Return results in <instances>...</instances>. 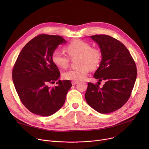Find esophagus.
Listing matches in <instances>:
<instances>
[{
  "label": "esophagus",
  "mask_w": 149,
  "mask_h": 149,
  "mask_svg": "<svg viewBox=\"0 0 149 149\" xmlns=\"http://www.w3.org/2000/svg\"><path fill=\"white\" fill-rule=\"evenodd\" d=\"M78 83H79V81H72V85H75V84H77Z\"/></svg>",
  "instance_id": "1"
}]
</instances>
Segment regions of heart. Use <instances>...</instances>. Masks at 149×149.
<instances>
[{"label":"heart","instance_id":"b5f03b06","mask_svg":"<svg viewBox=\"0 0 149 149\" xmlns=\"http://www.w3.org/2000/svg\"><path fill=\"white\" fill-rule=\"evenodd\" d=\"M66 51L71 59H77L76 69L64 72L63 77L66 80L80 81L87 77L89 70H94L100 65L102 60V53L96 47L82 40H74L66 46ZM64 52L55 50L52 53L51 58L54 64L61 68H66L70 63V58Z\"/></svg>","mask_w":149,"mask_h":149}]
</instances>
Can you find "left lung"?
I'll return each mask as SVG.
<instances>
[{"label":"left lung","mask_w":149,"mask_h":149,"mask_svg":"<svg viewBox=\"0 0 149 149\" xmlns=\"http://www.w3.org/2000/svg\"><path fill=\"white\" fill-rule=\"evenodd\" d=\"M91 37L102 53L93 77L105 84L100 88L97 83H88L85 99L96 111L109 113L121 108L130 98L136 79V64L126 47L117 39L104 34Z\"/></svg>","instance_id":"left-lung-1"}]
</instances>
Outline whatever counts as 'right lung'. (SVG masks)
I'll use <instances>...</instances> for the list:
<instances>
[{"label": "right lung", "instance_id": "1", "mask_svg": "<svg viewBox=\"0 0 149 149\" xmlns=\"http://www.w3.org/2000/svg\"><path fill=\"white\" fill-rule=\"evenodd\" d=\"M66 42L60 36L38 35L23 47L15 61L12 72L14 87L21 102L31 112L48 116L63 106L71 82L58 80L56 86L48 85L60 76L52 61V53Z\"/></svg>", "mask_w": 149, "mask_h": 149}]
</instances>
